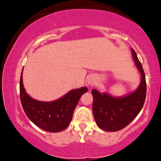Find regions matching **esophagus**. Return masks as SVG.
<instances>
[{"label": "esophagus", "mask_w": 161, "mask_h": 161, "mask_svg": "<svg viewBox=\"0 0 161 161\" xmlns=\"http://www.w3.org/2000/svg\"><path fill=\"white\" fill-rule=\"evenodd\" d=\"M87 83H88L89 85H93L94 84V80L93 79H89L88 81H87Z\"/></svg>", "instance_id": "esophagus-1"}]
</instances>
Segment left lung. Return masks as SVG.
Returning a JSON list of instances; mask_svg holds the SVG:
<instances>
[{"mask_svg": "<svg viewBox=\"0 0 161 161\" xmlns=\"http://www.w3.org/2000/svg\"><path fill=\"white\" fill-rule=\"evenodd\" d=\"M132 53L141 75V83L136 91L122 97H114L106 93H101L96 89L92 90L94 119L98 127L105 131H119L127 127L138 115L144 104L147 93L144 71L132 48Z\"/></svg>", "mask_w": 161, "mask_h": 161, "instance_id": "obj_1", "label": "left lung"}]
</instances>
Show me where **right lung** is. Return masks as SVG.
I'll list each match as a JSON object with an SVG mask.
<instances>
[{
  "label": "right lung",
  "instance_id": "1",
  "mask_svg": "<svg viewBox=\"0 0 161 161\" xmlns=\"http://www.w3.org/2000/svg\"><path fill=\"white\" fill-rule=\"evenodd\" d=\"M23 70L20 79V96L23 110L34 124L46 131L60 132L71 121L79 98L88 91L86 87L72 90L59 99L40 102L28 95L23 84Z\"/></svg>",
  "mask_w": 161,
  "mask_h": 161
}]
</instances>
